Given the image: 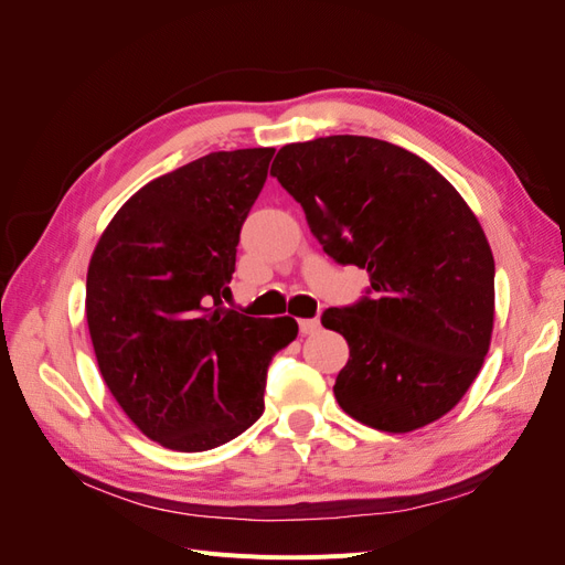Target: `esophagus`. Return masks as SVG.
<instances>
[{
	"label": "esophagus",
	"instance_id": "esophagus-1",
	"mask_svg": "<svg viewBox=\"0 0 565 565\" xmlns=\"http://www.w3.org/2000/svg\"><path fill=\"white\" fill-rule=\"evenodd\" d=\"M320 330V320L318 318H303L299 320V332L301 334H313Z\"/></svg>",
	"mask_w": 565,
	"mask_h": 565
}]
</instances>
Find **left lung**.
Masks as SVG:
<instances>
[{
	"label": "left lung",
	"instance_id": "left-lung-1",
	"mask_svg": "<svg viewBox=\"0 0 565 565\" xmlns=\"http://www.w3.org/2000/svg\"><path fill=\"white\" fill-rule=\"evenodd\" d=\"M270 174L324 254L367 268L365 297L322 313L349 341L334 398L372 429L405 434L465 396L490 347L494 259L455 188L401 146L324 136L278 150Z\"/></svg>",
	"mask_w": 565,
	"mask_h": 565
}]
</instances>
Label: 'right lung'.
Returning a JSON list of instances; mask_svg holds the SVG:
<instances>
[{
	"instance_id": "1",
	"label": "right lung",
	"mask_w": 565,
	"mask_h": 565,
	"mask_svg": "<svg viewBox=\"0 0 565 565\" xmlns=\"http://www.w3.org/2000/svg\"><path fill=\"white\" fill-rule=\"evenodd\" d=\"M273 152H210L146 183L94 249L87 322L98 370L127 417L169 450H212L249 429L273 355L297 337L287 316L224 309Z\"/></svg>"
}]
</instances>
